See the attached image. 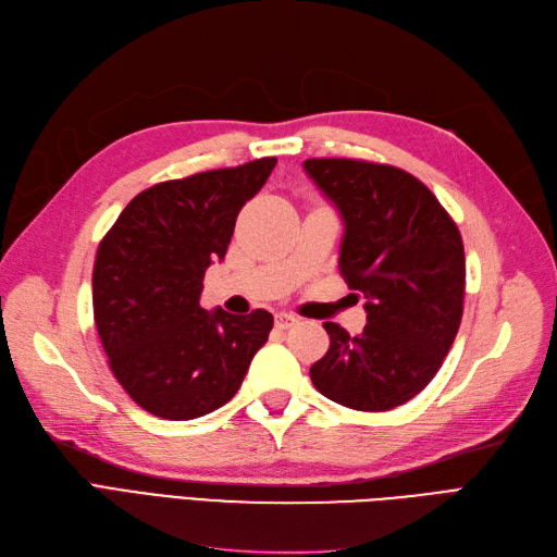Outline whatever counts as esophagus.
<instances>
[{
    "label": "esophagus",
    "mask_w": 557,
    "mask_h": 557,
    "mask_svg": "<svg viewBox=\"0 0 557 557\" xmlns=\"http://www.w3.org/2000/svg\"><path fill=\"white\" fill-rule=\"evenodd\" d=\"M274 323H276L278 330H288V327H293L297 323V318L290 315V313H278Z\"/></svg>",
    "instance_id": "esophagus-1"
}]
</instances>
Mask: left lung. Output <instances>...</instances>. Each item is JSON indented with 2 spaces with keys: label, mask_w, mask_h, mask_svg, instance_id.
Here are the masks:
<instances>
[{
  "label": "left lung",
  "mask_w": 557,
  "mask_h": 557,
  "mask_svg": "<svg viewBox=\"0 0 557 557\" xmlns=\"http://www.w3.org/2000/svg\"><path fill=\"white\" fill-rule=\"evenodd\" d=\"M305 170L342 215L339 269L367 311L358 336L323 325L330 348L311 364V381L342 407L391 411L434 379L458 334L460 230L428 185L397 166L313 158Z\"/></svg>",
  "instance_id": "8db88e82"
}]
</instances>
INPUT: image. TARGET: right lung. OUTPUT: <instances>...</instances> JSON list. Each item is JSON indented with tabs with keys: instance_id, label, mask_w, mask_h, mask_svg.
<instances>
[{
	"instance_id": "right-lung-1",
	"label": "right lung",
	"mask_w": 557,
	"mask_h": 557,
	"mask_svg": "<svg viewBox=\"0 0 557 557\" xmlns=\"http://www.w3.org/2000/svg\"><path fill=\"white\" fill-rule=\"evenodd\" d=\"M276 158L164 181L134 197L99 242L95 325L113 376L141 409L193 420L221 409L269 339L274 315L199 307L205 272L223 260L242 207Z\"/></svg>"
}]
</instances>
